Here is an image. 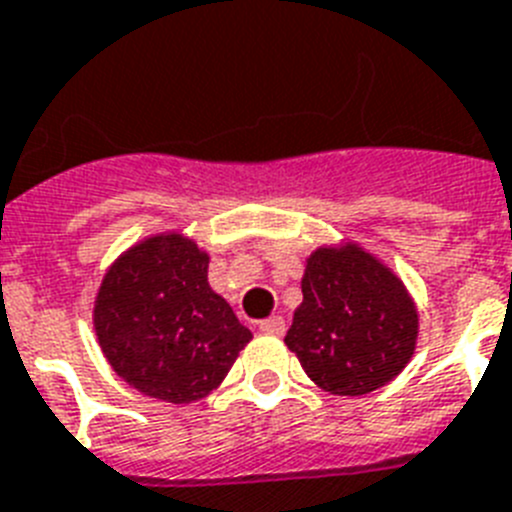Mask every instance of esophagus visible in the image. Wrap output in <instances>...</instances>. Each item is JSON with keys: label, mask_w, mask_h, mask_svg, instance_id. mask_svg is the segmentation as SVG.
<instances>
[{"label": "esophagus", "mask_w": 512, "mask_h": 512, "mask_svg": "<svg viewBox=\"0 0 512 512\" xmlns=\"http://www.w3.org/2000/svg\"><path fill=\"white\" fill-rule=\"evenodd\" d=\"M260 330L268 333V336H283V333H286V322H283V317L273 315L268 317V320L260 322Z\"/></svg>", "instance_id": "esophagus-1"}]
</instances>
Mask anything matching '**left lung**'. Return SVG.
I'll use <instances>...</instances> for the list:
<instances>
[{
    "label": "left lung",
    "mask_w": 512,
    "mask_h": 512,
    "mask_svg": "<svg viewBox=\"0 0 512 512\" xmlns=\"http://www.w3.org/2000/svg\"><path fill=\"white\" fill-rule=\"evenodd\" d=\"M302 304L286 333L307 377L333 395H367L411 362L419 312L409 289L359 244L307 257Z\"/></svg>",
    "instance_id": "8db88e82"
}]
</instances>
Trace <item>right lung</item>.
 Segmentation results:
<instances>
[{
	"label": "right lung",
	"instance_id": "right-lung-1",
	"mask_svg": "<svg viewBox=\"0 0 512 512\" xmlns=\"http://www.w3.org/2000/svg\"><path fill=\"white\" fill-rule=\"evenodd\" d=\"M208 252L166 231L114 260L93 304V328L111 369L143 395L200 401L229 375L252 333L210 289Z\"/></svg>",
	"mask_w": 512,
	"mask_h": 512
}]
</instances>
